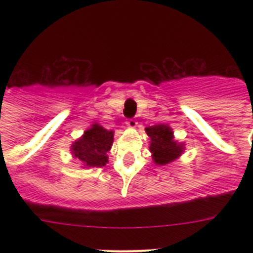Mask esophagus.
Wrapping results in <instances>:
<instances>
[{
  "mask_svg": "<svg viewBox=\"0 0 253 253\" xmlns=\"http://www.w3.org/2000/svg\"><path fill=\"white\" fill-rule=\"evenodd\" d=\"M126 125H128V128L135 129L138 126V123L135 122L134 119H130V120H128V122H126Z\"/></svg>",
  "mask_w": 253,
  "mask_h": 253,
  "instance_id": "34e87169",
  "label": "esophagus"
}]
</instances>
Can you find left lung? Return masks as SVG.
Wrapping results in <instances>:
<instances>
[{
    "label": "left lung",
    "mask_w": 253,
    "mask_h": 253,
    "mask_svg": "<svg viewBox=\"0 0 253 253\" xmlns=\"http://www.w3.org/2000/svg\"><path fill=\"white\" fill-rule=\"evenodd\" d=\"M149 137V151L157 166H166L175 162L185 151V143L175 139L173 130L169 124H157L146 128Z\"/></svg>",
    "instance_id": "1"
}]
</instances>
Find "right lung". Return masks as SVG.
<instances>
[{
    "label": "right lung",
    "mask_w": 253,
    "mask_h": 253,
    "mask_svg": "<svg viewBox=\"0 0 253 253\" xmlns=\"http://www.w3.org/2000/svg\"><path fill=\"white\" fill-rule=\"evenodd\" d=\"M114 142V130H107L99 123H93L81 137L71 144V153L81 162L84 169L102 167L109 162L107 152Z\"/></svg>",
    "instance_id": "obj_1"
}]
</instances>
